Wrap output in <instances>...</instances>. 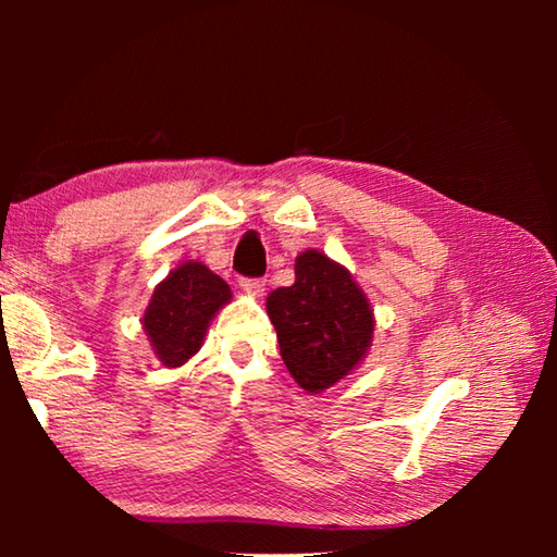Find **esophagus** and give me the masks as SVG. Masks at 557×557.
Masks as SVG:
<instances>
[{
    "mask_svg": "<svg viewBox=\"0 0 557 557\" xmlns=\"http://www.w3.org/2000/svg\"><path fill=\"white\" fill-rule=\"evenodd\" d=\"M240 287H243V292H248V295L260 297L262 292H265V280H262V277H243Z\"/></svg>",
    "mask_w": 557,
    "mask_h": 557,
    "instance_id": "34e87169",
    "label": "esophagus"
}]
</instances>
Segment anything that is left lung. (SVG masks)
<instances>
[{"instance_id": "left-lung-1", "label": "left lung", "mask_w": 557, "mask_h": 557, "mask_svg": "<svg viewBox=\"0 0 557 557\" xmlns=\"http://www.w3.org/2000/svg\"><path fill=\"white\" fill-rule=\"evenodd\" d=\"M280 354L301 388L319 393L351 373L373 342V309L351 272L324 252L295 260V285L268 297Z\"/></svg>"}]
</instances>
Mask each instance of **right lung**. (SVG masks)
<instances>
[{
	"mask_svg": "<svg viewBox=\"0 0 557 557\" xmlns=\"http://www.w3.org/2000/svg\"><path fill=\"white\" fill-rule=\"evenodd\" d=\"M231 301V287L203 262L186 260L154 287L143 319L145 334L166 369L199 351L211 319Z\"/></svg>",
	"mask_w": 557,
	"mask_h": 557,
	"instance_id": "1",
	"label": "right lung"
}]
</instances>
